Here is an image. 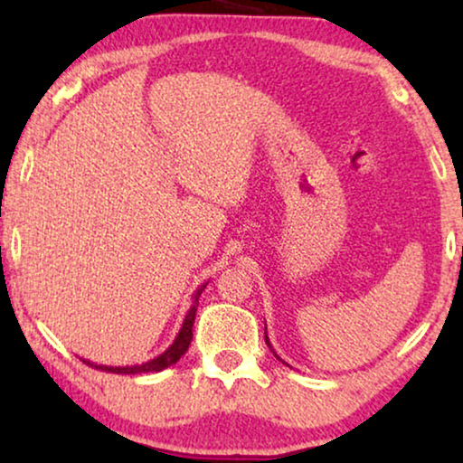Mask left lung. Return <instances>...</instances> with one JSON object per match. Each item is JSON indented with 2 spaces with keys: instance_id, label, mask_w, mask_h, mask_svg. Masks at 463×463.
I'll return each mask as SVG.
<instances>
[{
  "instance_id": "1",
  "label": "left lung",
  "mask_w": 463,
  "mask_h": 463,
  "mask_svg": "<svg viewBox=\"0 0 463 463\" xmlns=\"http://www.w3.org/2000/svg\"><path fill=\"white\" fill-rule=\"evenodd\" d=\"M265 344H268V345H269V350H271V344H269V339H268V328H265ZM271 352H274V350H271ZM274 356H276V358H280V356H278L276 352H274Z\"/></svg>"
}]
</instances>
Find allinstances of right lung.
Segmentation results:
<instances>
[{
  "mask_svg": "<svg viewBox=\"0 0 463 463\" xmlns=\"http://www.w3.org/2000/svg\"><path fill=\"white\" fill-rule=\"evenodd\" d=\"M206 288V284H202V287L195 290L194 293V301H192V307L187 309L185 314V320H183V326L179 335H176L173 345L168 347L166 352H162L160 356L147 360V363L143 364H132V366H107V364H94L90 360H84L86 364L94 366V369H100V371H107V373H118V375H138V373H160L164 369H168V366H173L176 360H179L183 354L187 352L189 344H192V328H194V320H195V312H198V299L202 295V290Z\"/></svg>",
  "mask_w": 463,
  "mask_h": 463,
  "instance_id": "obj_1",
  "label": "right lung"
}]
</instances>
